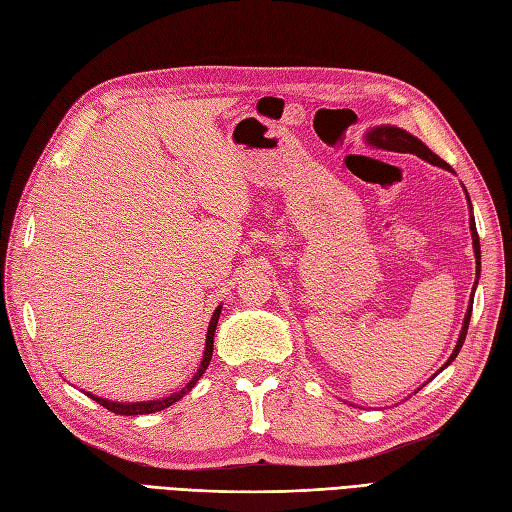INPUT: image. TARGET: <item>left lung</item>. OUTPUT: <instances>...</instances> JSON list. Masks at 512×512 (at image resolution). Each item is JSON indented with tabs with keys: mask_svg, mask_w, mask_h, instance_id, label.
<instances>
[{
	"mask_svg": "<svg viewBox=\"0 0 512 512\" xmlns=\"http://www.w3.org/2000/svg\"><path fill=\"white\" fill-rule=\"evenodd\" d=\"M372 142H376L378 147L389 149V151L415 153L417 157H422V160H426V162H430V164H435V166H441V168H445V170H450V173H454L452 166H450L448 162H443L441 157L432 153L422 140H417L415 136L409 134V131H404V129H400V127H378V129H374V131H372ZM469 222H471V238H474V251H476V259H478V266H480V240H478V231H476L474 216L469 218ZM471 305H474V300H471ZM471 305H469V309H467V316H465V322H463V331H461V335H458V344H456V348H454V352H452V357L448 359V363H445V365H450V363L456 359L458 350L463 348L465 335H467V326H469V318H471Z\"/></svg>",
	"mask_w": 512,
	"mask_h": 512,
	"instance_id": "1",
	"label": "left lung"
}]
</instances>
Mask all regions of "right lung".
Instances as JSON below:
<instances>
[{
    "instance_id": "obj_1",
    "label": "right lung",
    "mask_w": 512,
    "mask_h": 512,
    "mask_svg": "<svg viewBox=\"0 0 512 512\" xmlns=\"http://www.w3.org/2000/svg\"><path fill=\"white\" fill-rule=\"evenodd\" d=\"M218 318H220V307L214 311V318H212V322H209V331H207V342H205V352H203V361H201V368L196 370V374H194V378L192 381L183 387L181 391H175L173 396H168V398H164V400H149V402H131V404H127V402H110V400H106V398H97V396H93V393H88L90 398H93L97 404H101V406H106L108 411H112V413H116V415H147V413H155V411H162V409H166V406H170V404H175L177 400H181L183 396H186V393L196 385V381H199V378L205 374V370H207V365H209V359H212V352H214V331H216V324H218Z\"/></svg>"
}]
</instances>
